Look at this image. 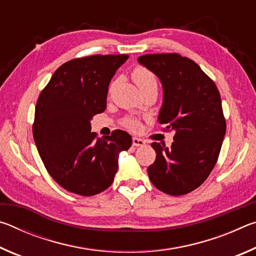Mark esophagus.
Masks as SVG:
<instances>
[{
    "instance_id": "34e87169",
    "label": "esophagus",
    "mask_w": 256,
    "mask_h": 256,
    "mask_svg": "<svg viewBox=\"0 0 256 256\" xmlns=\"http://www.w3.org/2000/svg\"><path fill=\"white\" fill-rule=\"evenodd\" d=\"M132 144H133L134 146H144L146 142L140 138H132Z\"/></svg>"
}]
</instances>
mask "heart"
Here are the masks:
<instances>
[{"mask_svg":"<svg viewBox=\"0 0 256 256\" xmlns=\"http://www.w3.org/2000/svg\"><path fill=\"white\" fill-rule=\"evenodd\" d=\"M132 78L142 92L146 89L157 88V79H156V76L146 68L138 66L134 68L132 72ZM123 123L125 126L132 130H136L138 128V122L134 118H125Z\"/></svg>","mask_w":256,"mask_h":256,"instance_id":"heart-1","label":"heart"}]
</instances>
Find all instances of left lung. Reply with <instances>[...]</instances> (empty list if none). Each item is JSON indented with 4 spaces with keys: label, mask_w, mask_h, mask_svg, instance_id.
I'll list each match as a JSON object with an SVG mask.
<instances>
[{
    "label": "left lung",
    "mask_w": 256,
    "mask_h": 256,
    "mask_svg": "<svg viewBox=\"0 0 256 256\" xmlns=\"http://www.w3.org/2000/svg\"><path fill=\"white\" fill-rule=\"evenodd\" d=\"M138 62L162 82L158 122L175 133L170 148L151 144L157 157L149 178L164 193L184 196L208 178L218 160L226 133L220 94L194 60L180 54H146Z\"/></svg>",
    "instance_id": "1"
}]
</instances>
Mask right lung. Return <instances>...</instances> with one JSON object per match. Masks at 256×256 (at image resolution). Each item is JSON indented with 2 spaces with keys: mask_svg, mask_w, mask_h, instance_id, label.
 <instances>
[{
  "mask_svg": "<svg viewBox=\"0 0 256 256\" xmlns=\"http://www.w3.org/2000/svg\"><path fill=\"white\" fill-rule=\"evenodd\" d=\"M128 55H92L60 66L40 92L34 140L48 174L68 192L92 196L110 188L120 151L132 138L122 130L97 138L90 120L106 110L108 86Z\"/></svg>",
  "mask_w": 256,
  "mask_h": 256,
  "instance_id": "1",
  "label": "right lung"
}]
</instances>
